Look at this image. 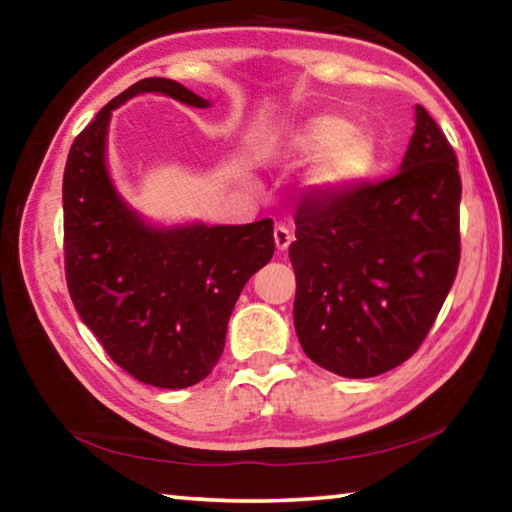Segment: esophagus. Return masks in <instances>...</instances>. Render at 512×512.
<instances>
[{"instance_id":"1","label":"esophagus","mask_w":512,"mask_h":512,"mask_svg":"<svg viewBox=\"0 0 512 512\" xmlns=\"http://www.w3.org/2000/svg\"><path fill=\"white\" fill-rule=\"evenodd\" d=\"M273 237H275L277 253H284V250H287L289 244L293 241V232L284 223H277L275 230H273Z\"/></svg>"}]
</instances>
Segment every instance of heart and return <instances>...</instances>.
Wrapping results in <instances>:
<instances>
[{
  "instance_id": "heart-1",
  "label": "heart",
  "mask_w": 512,
  "mask_h": 512,
  "mask_svg": "<svg viewBox=\"0 0 512 512\" xmlns=\"http://www.w3.org/2000/svg\"><path fill=\"white\" fill-rule=\"evenodd\" d=\"M287 151L296 160H318L309 185L318 194H339L368 176L375 164V142L363 131H352L350 121L336 115L309 119L287 142Z\"/></svg>"
}]
</instances>
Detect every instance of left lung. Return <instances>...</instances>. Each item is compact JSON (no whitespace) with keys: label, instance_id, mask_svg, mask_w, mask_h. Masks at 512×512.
I'll return each mask as SVG.
<instances>
[{"label":"left lung","instance_id":"8db88e82","mask_svg":"<svg viewBox=\"0 0 512 512\" xmlns=\"http://www.w3.org/2000/svg\"><path fill=\"white\" fill-rule=\"evenodd\" d=\"M461 176L422 106L402 167L296 207L293 325L307 357L341 377H377L413 357L461 262Z\"/></svg>","mask_w":512,"mask_h":512}]
</instances>
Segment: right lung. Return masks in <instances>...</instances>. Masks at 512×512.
I'll return each instance as SVG.
<instances>
[{"label": "right lung", "mask_w": 512, "mask_h": 512, "mask_svg": "<svg viewBox=\"0 0 512 512\" xmlns=\"http://www.w3.org/2000/svg\"><path fill=\"white\" fill-rule=\"evenodd\" d=\"M140 92L210 106L169 79L106 103L69 149L63 176L65 280L108 357L137 381L187 388L210 375L250 275L271 262L273 221L155 230L121 203L106 171L110 112Z\"/></svg>", "instance_id": "obj_1"}]
</instances>
